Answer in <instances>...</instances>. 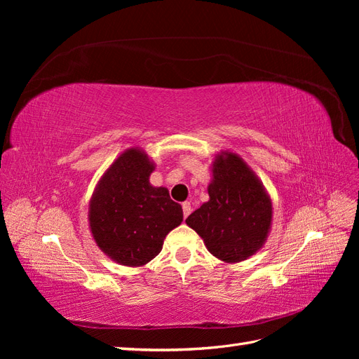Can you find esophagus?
I'll return each mask as SVG.
<instances>
[{
	"label": "esophagus",
	"instance_id": "34e87169",
	"mask_svg": "<svg viewBox=\"0 0 359 359\" xmlns=\"http://www.w3.org/2000/svg\"><path fill=\"white\" fill-rule=\"evenodd\" d=\"M182 212H184V217H187V215L191 212V205H190V202H184V203H182Z\"/></svg>",
	"mask_w": 359,
	"mask_h": 359
}]
</instances>
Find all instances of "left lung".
Here are the masks:
<instances>
[{
    "label": "left lung",
    "mask_w": 359,
    "mask_h": 359,
    "mask_svg": "<svg viewBox=\"0 0 359 359\" xmlns=\"http://www.w3.org/2000/svg\"><path fill=\"white\" fill-rule=\"evenodd\" d=\"M208 202L186 223L208 252L226 264L252 257L264 247L273 224V201L247 163L229 149L215 154Z\"/></svg>",
    "instance_id": "obj_1"
}]
</instances>
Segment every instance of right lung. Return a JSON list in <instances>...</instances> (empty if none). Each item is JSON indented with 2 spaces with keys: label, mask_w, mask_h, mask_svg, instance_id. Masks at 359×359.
I'll list each match as a JSON object with an SVG mask.
<instances>
[{
  "label": "right lung",
  "mask_w": 359,
  "mask_h": 359,
  "mask_svg": "<svg viewBox=\"0 0 359 359\" xmlns=\"http://www.w3.org/2000/svg\"><path fill=\"white\" fill-rule=\"evenodd\" d=\"M156 163L132 147L119 154L97 182L88 206L94 241L114 262L144 266L163 248L166 235L182 222L181 205L166 187L151 186Z\"/></svg>",
  "instance_id": "obj_1"
}]
</instances>
